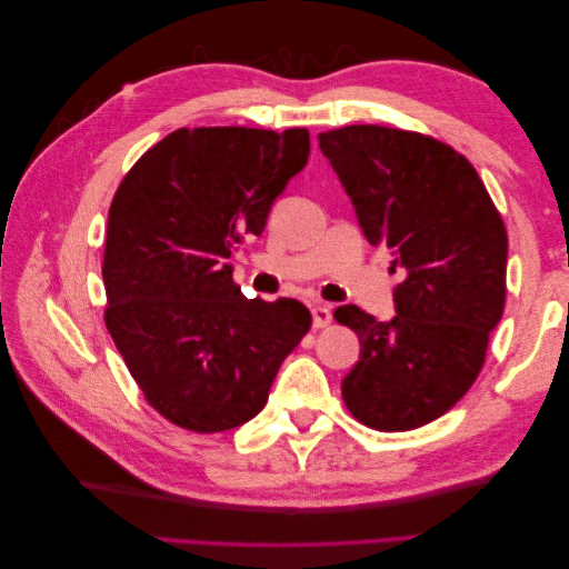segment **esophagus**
<instances>
[{
    "mask_svg": "<svg viewBox=\"0 0 569 569\" xmlns=\"http://www.w3.org/2000/svg\"><path fill=\"white\" fill-rule=\"evenodd\" d=\"M330 322H332V310L328 306H322V303L312 306V328L322 330V328H328Z\"/></svg>",
    "mask_w": 569,
    "mask_h": 569,
    "instance_id": "obj_1",
    "label": "esophagus"
}]
</instances>
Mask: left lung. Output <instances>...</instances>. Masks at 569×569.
<instances>
[{
  "instance_id": "obj_1",
  "label": "left lung",
  "mask_w": 569,
  "mask_h": 569,
  "mask_svg": "<svg viewBox=\"0 0 569 569\" xmlns=\"http://www.w3.org/2000/svg\"><path fill=\"white\" fill-rule=\"evenodd\" d=\"M318 141L369 244L389 247L406 271L391 320L357 306L335 310L361 345L342 381L345 406L373 430L420 428L445 416L485 367L506 303L503 220L475 166L438 139L352 124Z\"/></svg>"
}]
</instances>
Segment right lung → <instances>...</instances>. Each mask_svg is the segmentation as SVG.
Listing matches in <instances>:
<instances>
[{"label": "right lung", "instance_id": "1", "mask_svg": "<svg viewBox=\"0 0 569 569\" xmlns=\"http://www.w3.org/2000/svg\"><path fill=\"white\" fill-rule=\"evenodd\" d=\"M308 156V129H176L114 192L104 325L143 398L173 426H244L310 330L298 300L241 296L229 263L247 234L263 232Z\"/></svg>", "mask_w": 569, "mask_h": 569}]
</instances>
